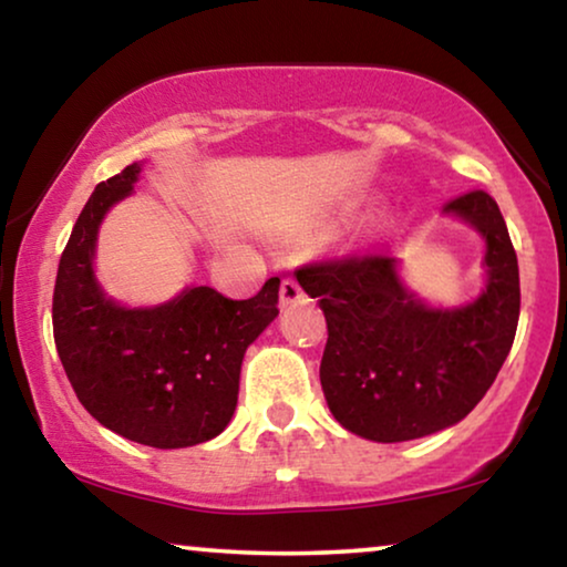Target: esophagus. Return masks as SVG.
<instances>
[{"mask_svg":"<svg viewBox=\"0 0 567 567\" xmlns=\"http://www.w3.org/2000/svg\"><path fill=\"white\" fill-rule=\"evenodd\" d=\"M307 299V293L301 286L293 281V278H284L281 284V307H291V305H301Z\"/></svg>","mask_w":567,"mask_h":567,"instance_id":"esophagus-1","label":"esophagus"}]
</instances>
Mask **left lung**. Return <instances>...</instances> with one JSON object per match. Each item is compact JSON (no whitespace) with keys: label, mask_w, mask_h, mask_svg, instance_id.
<instances>
[{"label":"left lung","mask_w":567,"mask_h":567,"mask_svg":"<svg viewBox=\"0 0 567 567\" xmlns=\"http://www.w3.org/2000/svg\"><path fill=\"white\" fill-rule=\"evenodd\" d=\"M444 216L485 239V284L464 305L417 297L390 255L297 274L328 320L320 382L330 413L346 431L377 444L431 436L467 417L514 346L522 289L498 204L475 190L446 204Z\"/></svg>","instance_id":"left-lung-1"}]
</instances>
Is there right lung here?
<instances>
[{
  "mask_svg": "<svg viewBox=\"0 0 567 567\" xmlns=\"http://www.w3.org/2000/svg\"><path fill=\"white\" fill-rule=\"evenodd\" d=\"M144 162L100 183L59 260L53 340L84 410L118 436L154 449L204 444L227 429L237 408L245 351L278 317L281 278L235 301L212 286L128 307L95 274L97 235L107 212L134 196Z\"/></svg>",
  "mask_w": 567,
  "mask_h": 567,
  "instance_id": "1",
  "label": "right lung"
}]
</instances>
